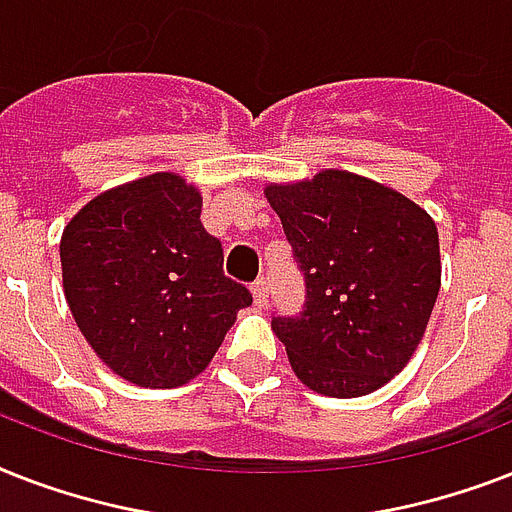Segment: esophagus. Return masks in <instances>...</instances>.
Listing matches in <instances>:
<instances>
[{"mask_svg":"<svg viewBox=\"0 0 512 512\" xmlns=\"http://www.w3.org/2000/svg\"><path fill=\"white\" fill-rule=\"evenodd\" d=\"M252 297H255L257 308H265V305H268V281L257 279L255 284H252Z\"/></svg>","mask_w":512,"mask_h":512,"instance_id":"34e87169","label":"esophagus"}]
</instances>
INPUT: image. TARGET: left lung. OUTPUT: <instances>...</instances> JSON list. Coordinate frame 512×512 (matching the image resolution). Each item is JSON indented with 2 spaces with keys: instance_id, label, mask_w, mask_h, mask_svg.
<instances>
[{
  "instance_id": "left-lung-1",
  "label": "left lung",
  "mask_w": 512,
  "mask_h": 512,
  "mask_svg": "<svg viewBox=\"0 0 512 512\" xmlns=\"http://www.w3.org/2000/svg\"><path fill=\"white\" fill-rule=\"evenodd\" d=\"M305 276L300 316L271 327L303 385L366 396L420 345L441 289L433 217L404 193L345 170L265 185Z\"/></svg>"
}]
</instances>
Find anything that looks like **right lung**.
<instances>
[{
	"label": "right lung",
	"mask_w": 512,
	"mask_h": 512,
	"mask_svg": "<svg viewBox=\"0 0 512 512\" xmlns=\"http://www.w3.org/2000/svg\"><path fill=\"white\" fill-rule=\"evenodd\" d=\"M201 193L175 172L87 201L60 239L63 292L103 364L140 388H177L207 369L252 295L223 273L199 220Z\"/></svg>",
	"instance_id": "add662e5"
}]
</instances>
